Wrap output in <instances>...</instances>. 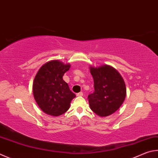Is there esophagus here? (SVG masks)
Wrapping results in <instances>:
<instances>
[{
    "mask_svg": "<svg viewBox=\"0 0 158 158\" xmlns=\"http://www.w3.org/2000/svg\"><path fill=\"white\" fill-rule=\"evenodd\" d=\"M76 95H77V97H81V96H83V93H82V92H80V93H77Z\"/></svg>",
    "mask_w": 158,
    "mask_h": 158,
    "instance_id": "obj_1",
    "label": "esophagus"
}]
</instances>
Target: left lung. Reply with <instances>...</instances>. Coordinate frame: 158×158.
<instances>
[{"mask_svg":"<svg viewBox=\"0 0 158 158\" xmlns=\"http://www.w3.org/2000/svg\"><path fill=\"white\" fill-rule=\"evenodd\" d=\"M94 91L88 96L90 109L100 117L110 115L124 102L127 89L119 72L108 65L90 68Z\"/></svg>","mask_w":158,"mask_h":158,"instance_id":"left-lung-1","label":"left lung"}]
</instances>
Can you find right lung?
Instances as JSON below:
<instances>
[{
	"label": "right lung",
	"mask_w": 158,
	"mask_h": 158,
	"mask_svg": "<svg viewBox=\"0 0 158 158\" xmlns=\"http://www.w3.org/2000/svg\"><path fill=\"white\" fill-rule=\"evenodd\" d=\"M70 68V64L53 60L42 65L36 74L32 88L34 99L47 114L56 117L64 114L76 97L63 79Z\"/></svg>",
	"instance_id": "1"
}]
</instances>
